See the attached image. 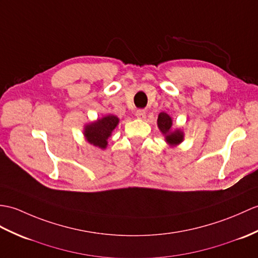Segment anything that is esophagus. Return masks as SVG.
<instances>
[{
  "label": "esophagus",
  "instance_id": "34e87169",
  "mask_svg": "<svg viewBox=\"0 0 258 258\" xmlns=\"http://www.w3.org/2000/svg\"><path fill=\"white\" fill-rule=\"evenodd\" d=\"M135 115L139 119H144L146 117V112L144 110H137L136 113H135Z\"/></svg>",
  "mask_w": 258,
  "mask_h": 258
}]
</instances>
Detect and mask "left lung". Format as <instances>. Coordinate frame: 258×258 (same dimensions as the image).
I'll use <instances>...</instances> for the list:
<instances>
[{
    "mask_svg": "<svg viewBox=\"0 0 258 258\" xmlns=\"http://www.w3.org/2000/svg\"><path fill=\"white\" fill-rule=\"evenodd\" d=\"M157 126L165 136V142L170 147H176L184 140V133L180 128H172V118L165 112H160L157 118Z\"/></svg>",
    "mask_w": 258,
    "mask_h": 258,
    "instance_id": "8db88e82",
    "label": "left lung"
}]
</instances>
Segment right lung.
I'll return each instance as SVG.
<instances>
[{"mask_svg": "<svg viewBox=\"0 0 258 258\" xmlns=\"http://www.w3.org/2000/svg\"><path fill=\"white\" fill-rule=\"evenodd\" d=\"M118 123L119 118L116 115L106 114L91 123L86 124L83 127V136L91 145L105 149L107 146V140L111 137Z\"/></svg>", "mask_w": 258, "mask_h": 258, "instance_id": "add662e5", "label": "right lung"}]
</instances>
